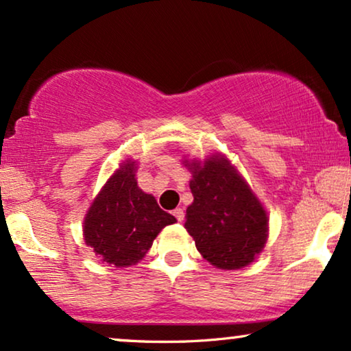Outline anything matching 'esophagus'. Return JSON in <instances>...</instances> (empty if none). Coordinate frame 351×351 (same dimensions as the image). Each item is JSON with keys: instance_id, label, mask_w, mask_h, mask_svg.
I'll list each match as a JSON object with an SVG mask.
<instances>
[{"instance_id": "obj_1", "label": "esophagus", "mask_w": 351, "mask_h": 351, "mask_svg": "<svg viewBox=\"0 0 351 351\" xmlns=\"http://www.w3.org/2000/svg\"><path fill=\"white\" fill-rule=\"evenodd\" d=\"M173 215H175V218L178 219V221H183V219H184V210L183 208L173 210Z\"/></svg>"}]
</instances>
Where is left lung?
<instances>
[{"instance_id":"8db88e82","label":"left lung","mask_w":351,"mask_h":351,"mask_svg":"<svg viewBox=\"0 0 351 351\" xmlns=\"http://www.w3.org/2000/svg\"><path fill=\"white\" fill-rule=\"evenodd\" d=\"M189 188L194 202L184 228L205 260L221 269L252 263L268 237V217L226 158L212 156L204 167L193 163Z\"/></svg>"}]
</instances>
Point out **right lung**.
<instances>
[{"label":"right lung","mask_w":351,"mask_h":351,"mask_svg":"<svg viewBox=\"0 0 351 351\" xmlns=\"http://www.w3.org/2000/svg\"><path fill=\"white\" fill-rule=\"evenodd\" d=\"M176 219L163 212L134 180L128 162L107 181L85 218V242L106 263L117 268L138 263L167 224Z\"/></svg>","instance_id":"right-lung-1"}]
</instances>
